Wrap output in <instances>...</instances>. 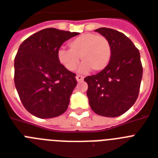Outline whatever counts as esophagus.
Segmentation results:
<instances>
[{
  "instance_id": "34e87169",
  "label": "esophagus",
  "mask_w": 158,
  "mask_h": 158,
  "mask_svg": "<svg viewBox=\"0 0 158 158\" xmlns=\"http://www.w3.org/2000/svg\"><path fill=\"white\" fill-rule=\"evenodd\" d=\"M75 78H76V80L78 82H81L84 80V77L82 76V75H76Z\"/></svg>"
}]
</instances>
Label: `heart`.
<instances>
[{
    "label": "heart",
    "mask_w": 158,
    "mask_h": 158,
    "mask_svg": "<svg viewBox=\"0 0 158 158\" xmlns=\"http://www.w3.org/2000/svg\"><path fill=\"white\" fill-rule=\"evenodd\" d=\"M69 50L60 48L57 59L62 66L74 71L79 63H83L79 72L86 74L91 69L100 72L106 68L111 58V47L107 38L95 33H82L68 43Z\"/></svg>",
    "instance_id": "heart-1"
}]
</instances>
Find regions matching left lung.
Instances as JSON below:
<instances>
[{
    "mask_svg": "<svg viewBox=\"0 0 158 158\" xmlns=\"http://www.w3.org/2000/svg\"><path fill=\"white\" fill-rule=\"evenodd\" d=\"M107 38L111 58L105 69L87 76V96L94 112L106 117H116L126 112L137 100L143 76L138 48L124 33L112 28L95 30Z\"/></svg>",
    "mask_w": 158,
    "mask_h": 158,
    "instance_id": "left-lung-1",
    "label": "left lung"
}]
</instances>
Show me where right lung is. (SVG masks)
<instances>
[{"label": "right lung", "mask_w": 158, "mask_h": 158, "mask_svg": "<svg viewBox=\"0 0 158 158\" xmlns=\"http://www.w3.org/2000/svg\"><path fill=\"white\" fill-rule=\"evenodd\" d=\"M79 34L48 28L21 43L15 58V84L21 102L32 115L48 119L65 111L77 84L76 74L57 59L63 43Z\"/></svg>", "instance_id": "obj_1"}]
</instances>
